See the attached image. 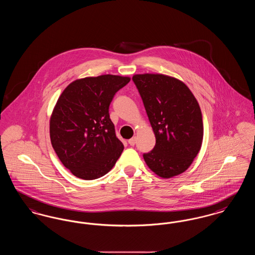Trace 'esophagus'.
<instances>
[{"mask_svg":"<svg viewBox=\"0 0 255 255\" xmlns=\"http://www.w3.org/2000/svg\"><path fill=\"white\" fill-rule=\"evenodd\" d=\"M128 142H129V144L131 146L134 145V144H135V142H136V137H135V136H133V137H132L131 139H129V140H128Z\"/></svg>","mask_w":255,"mask_h":255,"instance_id":"1","label":"esophagus"}]
</instances>
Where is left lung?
<instances>
[{
    "label": "left lung",
    "instance_id": "8db88e82",
    "mask_svg": "<svg viewBox=\"0 0 255 255\" xmlns=\"http://www.w3.org/2000/svg\"><path fill=\"white\" fill-rule=\"evenodd\" d=\"M156 145L143 154L148 167L163 179L187 169L203 142L204 125L197 99L182 81L160 73L134 74Z\"/></svg>",
    "mask_w": 255,
    "mask_h": 255
}]
</instances>
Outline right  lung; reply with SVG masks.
<instances>
[{
    "label": "right lung",
    "instance_id": "1",
    "mask_svg": "<svg viewBox=\"0 0 255 255\" xmlns=\"http://www.w3.org/2000/svg\"><path fill=\"white\" fill-rule=\"evenodd\" d=\"M130 77L103 74L77 79L58 98L49 121L51 145L77 178L98 179L114 167L124 146L117 137L109 106Z\"/></svg>",
    "mask_w": 255,
    "mask_h": 255
}]
</instances>
